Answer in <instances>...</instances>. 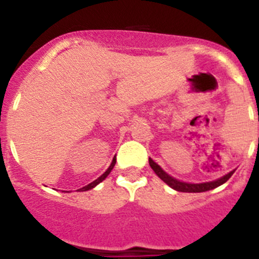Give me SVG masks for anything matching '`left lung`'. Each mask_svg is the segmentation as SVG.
Segmentation results:
<instances>
[{"mask_svg": "<svg viewBox=\"0 0 259 259\" xmlns=\"http://www.w3.org/2000/svg\"><path fill=\"white\" fill-rule=\"evenodd\" d=\"M149 164H150L151 169L155 172V175L159 177V179L163 180L168 186L177 190V191H181V193H203V191L212 190L214 189V187H218L220 185L225 184V182H226L235 172V170H231L230 173H227L226 176L221 177L220 180H215V181H212V182H204V184H186V182H181L179 181V180L170 177L169 175H167L162 168L159 167V165L154 162L153 159L149 158Z\"/></svg>", "mask_w": 259, "mask_h": 259, "instance_id": "obj_1", "label": "left lung"}]
</instances>
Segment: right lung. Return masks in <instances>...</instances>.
<instances>
[{"mask_svg": "<svg viewBox=\"0 0 259 259\" xmlns=\"http://www.w3.org/2000/svg\"><path fill=\"white\" fill-rule=\"evenodd\" d=\"M115 162H117V159L114 158V159H113V162H111V164H110V167H109L108 169H106V172L104 173V175H101V176L99 177V179L95 180L94 182H91V184H89V185H87V186H84V187H82V189H79V191H87V190L94 189V187L96 186V185H99L101 181H104V180H105L106 177H108L109 173L111 172V169H113V168H114V165H115Z\"/></svg>", "mask_w": 259, "mask_h": 259, "instance_id": "1", "label": "right lung"}]
</instances>
